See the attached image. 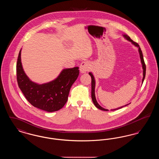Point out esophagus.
<instances>
[{"instance_id":"34e87169","label":"esophagus","mask_w":159,"mask_h":159,"mask_svg":"<svg viewBox=\"0 0 159 159\" xmlns=\"http://www.w3.org/2000/svg\"><path fill=\"white\" fill-rule=\"evenodd\" d=\"M91 68V64L88 61H83L80 66V71L82 73H84L88 71Z\"/></svg>"}]
</instances>
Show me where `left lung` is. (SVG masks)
I'll list each match as a JSON object with an SVG mask.
<instances>
[{"instance_id": "left-lung-1", "label": "left lung", "mask_w": 159, "mask_h": 159, "mask_svg": "<svg viewBox=\"0 0 159 159\" xmlns=\"http://www.w3.org/2000/svg\"><path fill=\"white\" fill-rule=\"evenodd\" d=\"M123 36L124 37V38H125L127 40H128L129 42H130L132 43V45L135 46L137 47L138 48V52L139 53V57H140V59H141V64H142V67L143 69V80H142V83H143L144 82V79H145V73H146V67H145V62H144V58H143V52H142V51L139 47V45L136 43L135 42H134L130 37L128 36L127 34H123ZM89 75L91 76V88H92V89H91V97H92V101L94 104V105L95 106V107L98 108L99 110H101L102 111H108V110H107L106 108H104L103 107H102L101 106H99L97 99H96V97H95V77L93 75L92 73V72H89ZM129 104H128L124 106H121L120 107H118L117 108H114V109H111V110H119V109H120L122 107H125V106H128Z\"/></svg>"}]
</instances>
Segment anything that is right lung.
<instances>
[{
    "instance_id": "add662e5",
    "label": "right lung",
    "mask_w": 159,
    "mask_h": 159,
    "mask_svg": "<svg viewBox=\"0 0 159 159\" xmlns=\"http://www.w3.org/2000/svg\"><path fill=\"white\" fill-rule=\"evenodd\" d=\"M21 53V49L16 63V79L25 98L32 106L47 112L60 110L67 102L70 88L79 75V67L64 68L53 80L38 84L31 81L25 73Z\"/></svg>"
}]
</instances>
